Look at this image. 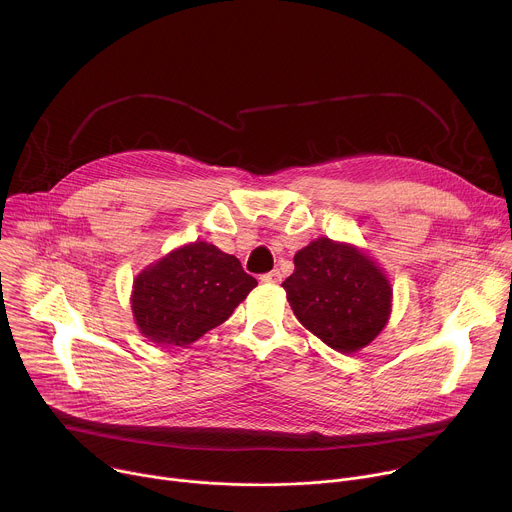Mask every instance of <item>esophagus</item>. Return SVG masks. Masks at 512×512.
<instances>
[{"label": "esophagus", "mask_w": 512, "mask_h": 512, "mask_svg": "<svg viewBox=\"0 0 512 512\" xmlns=\"http://www.w3.org/2000/svg\"><path fill=\"white\" fill-rule=\"evenodd\" d=\"M261 281H263V283H269V285H277V283L281 281V273H279L277 269H273V271H269V273H263V275H261Z\"/></svg>", "instance_id": "1"}]
</instances>
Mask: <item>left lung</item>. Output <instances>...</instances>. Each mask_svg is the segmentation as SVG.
<instances>
[{"mask_svg":"<svg viewBox=\"0 0 512 512\" xmlns=\"http://www.w3.org/2000/svg\"><path fill=\"white\" fill-rule=\"evenodd\" d=\"M281 287L296 318L338 352L367 346L391 314V285L358 249L318 239L296 253Z\"/></svg>","mask_w":512,"mask_h":512,"instance_id":"1","label":"left lung"}]
</instances>
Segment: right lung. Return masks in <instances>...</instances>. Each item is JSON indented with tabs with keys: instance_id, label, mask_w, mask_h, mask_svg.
<instances>
[{
	"instance_id": "obj_1",
	"label": "right lung",
	"mask_w": 512,
	"mask_h": 512,
	"mask_svg": "<svg viewBox=\"0 0 512 512\" xmlns=\"http://www.w3.org/2000/svg\"><path fill=\"white\" fill-rule=\"evenodd\" d=\"M255 285L237 257L196 241L137 275L131 308L145 338L188 346L223 324Z\"/></svg>"
}]
</instances>
